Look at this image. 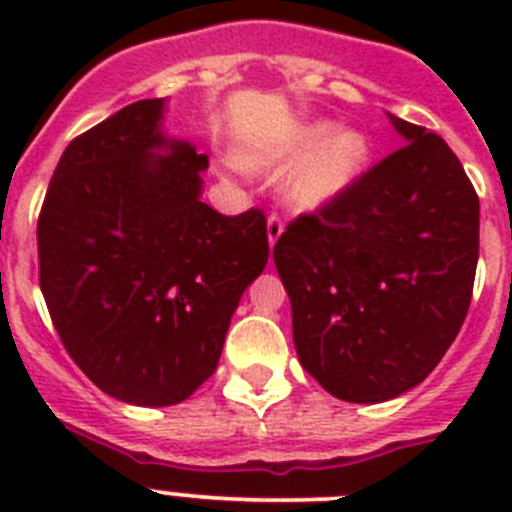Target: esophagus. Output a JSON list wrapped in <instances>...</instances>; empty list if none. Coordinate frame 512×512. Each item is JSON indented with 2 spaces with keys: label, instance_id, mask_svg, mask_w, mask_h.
Here are the masks:
<instances>
[{
  "label": "esophagus",
  "instance_id": "esophagus-1",
  "mask_svg": "<svg viewBox=\"0 0 512 512\" xmlns=\"http://www.w3.org/2000/svg\"><path fill=\"white\" fill-rule=\"evenodd\" d=\"M284 233V223H282V217L279 215H269V220H266V235H269V246L274 248V243L282 238Z\"/></svg>",
  "mask_w": 512,
  "mask_h": 512
}]
</instances>
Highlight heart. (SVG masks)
Here are the masks:
<instances>
[{
    "mask_svg": "<svg viewBox=\"0 0 512 512\" xmlns=\"http://www.w3.org/2000/svg\"><path fill=\"white\" fill-rule=\"evenodd\" d=\"M372 161V143L361 130L336 128L330 120L302 122L287 135L243 148L246 169L277 171L282 197L297 212H320L356 187ZM238 166V164H233Z\"/></svg>",
    "mask_w": 512,
    "mask_h": 512,
    "instance_id": "heart-1",
    "label": "heart"
}]
</instances>
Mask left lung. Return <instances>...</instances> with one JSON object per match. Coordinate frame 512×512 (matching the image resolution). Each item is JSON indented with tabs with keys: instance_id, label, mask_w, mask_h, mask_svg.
I'll return each instance as SVG.
<instances>
[{
	"instance_id": "left-lung-1",
	"label": "left lung",
	"mask_w": 512,
	"mask_h": 512,
	"mask_svg": "<svg viewBox=\"0 0 512 512\" xmlns=\"http://www.w3.org/2000/svg\"><path fill=\"white\" fill-rule=\"evenodd\" d=\"M387 117L405 146L274 246L300 364L364 405L436 369L467 318L479 259V200L461 161L436 133Z\"/></svg>"
}]
</instances>
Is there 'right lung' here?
Masks as SVG:
<instances>
[{
  "instance_id": "add662e5",
  "label": "right lung",
  "mask_w": 512,
  "mask_h": 512,
  "mask_svg": "<svg viewBox=\"0 0 512 512\" xmlns=\"http://www.w3.org/2000/svg\"><path fill=\"white\" fill-rule=\"evenodd\" d=\"M140 99L71 140L38 220L40 292L99 390L143 408L187 400L217 369L230 318L269 261L266 217L202 202L207 156Z\"/></svg>"
}]
</instances>
